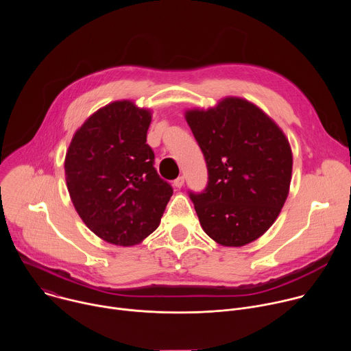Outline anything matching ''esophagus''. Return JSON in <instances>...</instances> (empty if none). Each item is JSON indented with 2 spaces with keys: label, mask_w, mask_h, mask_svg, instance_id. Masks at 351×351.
<instances>
[{
  "label": "esophagus",
  "mask_w": 351,
  "mask_h": 351,
  "mask_svg": "<svg viewBox=\"0 0 351 351\" xmlns=\"http://www.w3.org/2000/svg\"><path fill=\"white\" fill-rule=\"evenodd\" d=\"M173 184H175V187L180 189V187L184 184V176H179L178 179H175V180H173Z\"/></svg>",
  "instance_id": "obj_1"
}]
</instances>
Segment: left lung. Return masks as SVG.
Wrapping results in <instances>:
<instances>
[{"instance_id": "1", "label": "left lung", "mask_w": 351, "mask_h": 351, "mask_svg": "<svg viewBox=\"0 0 351 351\" xmlns=\"http://www.w3.org/2000/svg\"><path fill=\"white\" fill-rule=\"evenodd\" d=\"M186 121L208 171L206 189L189 191L199 223L222 245L252 243L286 202L293 165L286 136L258 107L236 97L187 111Z\"/></svg>"}]
</instances>
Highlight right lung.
Here are the masks:
<instances>
[{"label": "right lung", "mask_w": 351, "mask_h": 351, "mask_svg": "<svg viewBox=\"0 0 351 351\" xmlns=\"http://www.w3.org/2000/svg\"><path fill=\"white\" fill-rule=\"evenodd\" d=\"M152 114L132 101L94 112L75 133L65 157L72 203L91 232L117 245L153 233L173 193L154 168L147 144Z\"/></svg>", "instance_id": "add662e5"}]
</instances>
